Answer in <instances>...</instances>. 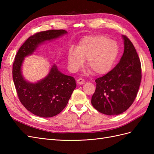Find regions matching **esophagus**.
I'll return each instance as SVG.
<instances>
[{
	"mask_svg": "<svg viewBox=\"0 0 154 154\" xmlns=\"http://www.w3.org/2000/svg\"><path fill=\"white\" fill-rule=\"evenodd\" d=\"M77 83H78L79 85H83V84H84V83H85V80L82 78H79L77 80Z\"/></svg>",
	"mask_w": 154,
	"mask_h": 154,
	"instance_id": "obj_1",
	"label": "esophagus"
}]
</instances>
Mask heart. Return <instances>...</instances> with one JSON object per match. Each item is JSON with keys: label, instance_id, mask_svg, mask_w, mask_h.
Wrapping results in <instances>:
<instances>
[{"label": "heart", "instance_id": "heart-1", "mask_svg": "<svg viewBox=\"0 0 154 154\" xmlns=\"http://www.w3.org/2000/svg\"><path fill=\"white\" fill-rule=\"evenodd\" d=\"M119 55V46L116 42L104 35H91L83 37L76 49H70L67 53L69 69L76 71L87 59V66L97 75H103L113 68Z\"/></svg>", "mask_w": 154, "mask_h": 154}]
</instances>
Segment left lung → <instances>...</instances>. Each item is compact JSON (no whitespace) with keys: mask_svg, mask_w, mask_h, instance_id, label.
<instances>
[{"mask_svg":"<svg viewBox=\"0 0 154 154\" xmlns=\"http://www.w3.org/2000/svg\"><path fill=\"white\" fill-rule=\"evenodd\" d=\"M124 53L119 62L110 72L97 78L96 88L91 103L100 112L119 115L132 105L141 81L140 59L132 42L127 36Z\"/></svg>","mask_w":154,"mask_h":154,"instance_id":"8db88e82","label":"left lung"}]
</instances>
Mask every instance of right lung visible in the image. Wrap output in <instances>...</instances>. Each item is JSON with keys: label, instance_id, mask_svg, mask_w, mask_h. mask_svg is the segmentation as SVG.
Masks as SVG:
<instances>
[{"label": "right lung", "instance_id": "1", "mask_svg": "<svg viewBox=\"0 0 154 154\" xmlns=\"http://www.w3.org/2000/svg\"><path fill=\"white\" fill-rule=\"evenodd\" d=\"M66 33L67 31L63 29L36 32L22 44L13 62V79L18 99L27 110L40 117L51 118L61 112L76 87L75 80L60 72L53 65L43 80L35 83H29L22 75V63L24 57L33 53L39 44Z\"/></svg>", "mask_w": 154, "mask_h": 154}]
</instances>
